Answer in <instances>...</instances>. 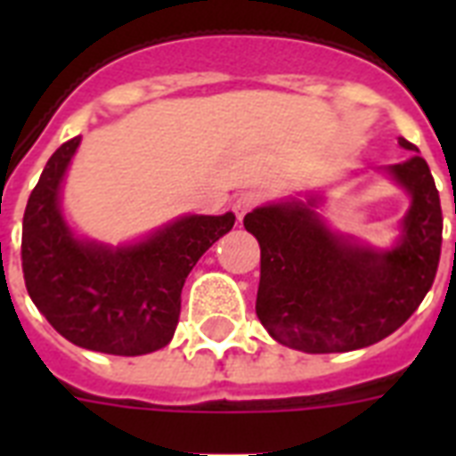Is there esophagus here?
I'll return each mask as SVG.
<instances>
[{
  "instance_id": "1",
  "label": "esophagus",
  "mask_w": 456,
  "mask_h": 456,
  "mask_svg": "<svg viewBox=\"0 0 456 456\" xmlns=\"http://www.w3.org/2000/svg\"><path fill=\"white\" fill-rule=\"evenodd\" d=\"M263 203V193L260 191H243L239 199L234 200V213L239 220H243L246 217V213H250L253 208H257Z\"/></svg>"
}]
</instances>
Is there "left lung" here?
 <instances>
[{"mask_svg":"<svg viewBox=\"0 0 456 456\" xmlns=\"http://www.w3.org/2000/svg\"><path fill=\"white\" fill-rule=\"evenodd\" d=\"M388 172L411 196L395 248L374 250L336 234L314 213L317 199L256 208L243 227L260 243L257 319L281 346L350 353L374 346L414 314L438 272L440 196L419 149Z\"/></svg>","mask_w":456,"mask_h":456,"instance_id":"8db88e82","label":"left lung"}]
</instances>
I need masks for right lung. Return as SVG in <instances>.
Masks as SVG:
<instances>
[{"mask_svg": "<svg viewBox=\"0 0 456 456\" xmlns=\"http://www.w3.org/2000/svg\"><path fill=\"white\" fill-rule=\"evenodd\" d=\"M77 146L80 137H73L53 151L25 206V289L75 346L125 357L160 350L177 329L189 272L234 227V213L184 215L120 248L82 241L59 208L61 182Z\"/></svg>", "mask_w": 456, "mask_h": 456, "instance_id": "obj_1", "label": "right lung"}]
</instances>
